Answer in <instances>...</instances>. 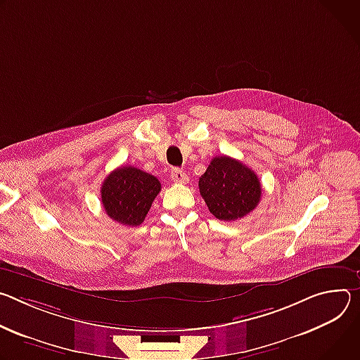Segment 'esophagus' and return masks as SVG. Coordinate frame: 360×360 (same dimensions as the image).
<instances>
[{
    "instance_id": "obj_1",
    "label": "esophagus",
    "mask_w": 360,
    "mask_h": 360,
    "mask_svg": "<svg viewBox=\"0 0 360 360\" xmlns=\"http://www.w3.org/2000/svg\"><path fill=\"white\" fill-rule=\"evenodd\" d=\"M170 177H172V180H173L174 183H180V184H186V183L188 181L187 174H186L183 170H179V169H174V170L172 172Z\"/></svg>"
}]
</instances>
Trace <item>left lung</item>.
<instances>
[{"instance_id":"obj_1","label":"left lung","mask_w":360,"mask_h":360,"mask_svg":"<svg viewBox=\"0 0 360 360\" xmlns=\"http://www.w3.org/2000/svg\"><path fill=\"white\" fill-rule=\"evenodd\" d=\"M198 188L210 213L224 221L242 219L260 202L262 184L256 173L229 155L214 157Z\"/></svg>"}]
</instances>
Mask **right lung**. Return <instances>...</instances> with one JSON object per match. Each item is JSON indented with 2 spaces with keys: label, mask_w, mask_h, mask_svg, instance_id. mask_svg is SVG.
<instances>
[{
  "label": "right lung",
  "mask_w": 360,
  "mask_h": 360,
  "mask_svg": "<svg viewBox=\"0 0 360 360\" xmlns=\"http://www.w3.org/2000/svg\"><path fill=\"white\" fill-rule=\"evenodd\" d=\"M160 190L157 177L133 166L118 167L103 181V207L114 221L134 227L144 221Z\"/></svg>",
  "instance_id": "1"
}]
</instances>
